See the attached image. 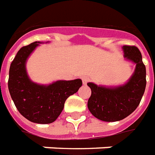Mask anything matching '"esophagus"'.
Returning <instances> with one entry per match:
<instances>
[{
  "label": "esophagus",
  "mask_w": 155,
  "mask_h": 155,
  "mask_svg": "<svg viewBox=\"0 0 155 155\" xmlns=\"http://www.w3.org/2000/svg\"><path fill=\"white\" fill-rule=\"evenodd\" d=\"M82 81H83V84H87V83H88V81H89V78L87 76H83V78H82Z\"/></svg>",
  "instance_id": "obj_1"
}]
</instances>
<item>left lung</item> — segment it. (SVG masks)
Masks as SVG:
<instances>
[{"mask_svg":"<svg viewBox=\"0 0 155 155\" xmlns=\"http://www.w3.org/2000/svg\"><path fill=\"white\" fill-rule=\"evenodd\" d=\"M124 57L136 63L134 75L124 86L107 88L87 83L92 93L87 107L95 118L105 122H115L131 114L139 106L146 87V68L142 55L135 46L123 47Z\"/></svg>","mask_w":155,"mask_h":155,"instance_id":"obj_1","label":"left lung"}]
</instances>
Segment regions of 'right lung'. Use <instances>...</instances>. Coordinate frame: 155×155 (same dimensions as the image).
Instances as JSON below:
<instances>
[{"instance_id":"1","label":"right lung","mask_w":155,"mask_h":155,"mask_svg":"<svg viewBox=\"0 0 155 155\" xmlns=\"http://www.w3.org/2000/svg\"><path fill=\"white\" fill-rule=\"evenodd\" d=\"M39 45L35 41L20 49L11 64L8 88L23 117L37 124H51L62 113L66 99L78 92L82 80L58 81L48 86L32 83L26 72V61Z\"/></svg>"}]
</instances>
